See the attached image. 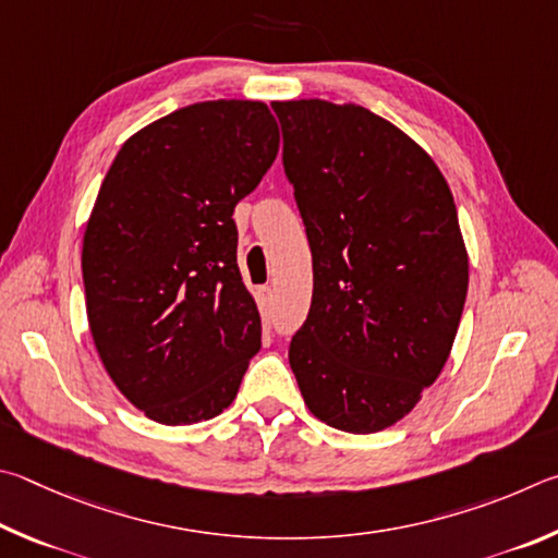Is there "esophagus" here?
<instances>
[{"label": "esophagus", "mask_w": 558, "mask_h": 558, "mask_svg": "<svg viewBox=\"0 0 558 558\" xmlns=\"http://www.w3.org/2000/svg\"><path fill=\"white\" fill-rule=\"evenodd\" d=\"M259 296H262L264 301H271V299H274V289H271V287H262V289H259Z\"/></svg>", "instance_id": "34e87169"}]
</instances>
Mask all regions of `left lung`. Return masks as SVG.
Masks as SVG:
<instances>
[{
	"label": "left lung",
	"mask_w": 558,
	"mask_h": 558,
	"mask_svg": "<svg viewBox=\"0 0 558 558\" xmlns=\"http://www.w3.org/2000/svg\"><path fill=\"white\" fill-rule=\"evenodd\" d=\"M271 107L314 257L289 365L320 422L383 432L441 375L463 316L468 252L451 189L412 136L365 107Z\"/></svg>",
	"instance_id": "obj_1"
}]
</instances>
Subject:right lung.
I'll return each mask as SVG.
<instances>
[{
    "mask_svg": "<svg viewBox=\"0 0 558 558\" xmlns=\"http://www.w3.org/2000/svg\"><path fill=\"white\" fill-rule=\"evenodd\" d=\"M257 100L181 107L117 151L83 234L87 324L107 375L166 426L222 414L262 345L232 213L277 159Z\"/></svg>",
    "mask_w": 558,
    "mask_h": 558,
    "instance_id": "obj_1",
    "label": "right lung"
}]
</instances>
